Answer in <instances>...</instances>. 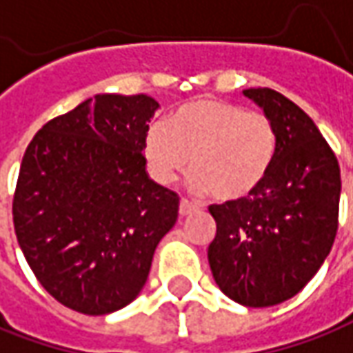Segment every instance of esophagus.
Here are the masks:
<instances>
[{"instance_id": "1", "label": "esophagus", "mask_w": 353, "mask_h": 353, "mask_svg": "<svg viewBox=\"0 0 353 353\" xmlns=\"http://www.w3.org/2000/svg\"><path fill=\"white\" fill-rule=\"evenodd\" d=\"M193 212H196L195 205L191 201H187V199H181L179 201V216H189Z\"/></svg>"}]
</instances>
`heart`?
I'll use <instances>...</instances> for the list:
<instances>
[{"label":"heart","mask_w":353,"mask_h":353,"mask_svg":"<svg viewBox=\"0 0 353 353\" xmlns=\"http://www.w3.org/2000/svg\"><path fill=\"white\" fill-rule=\"evenodd\" d=\"M272 119L228 100L201 98L177 110L170 121L148 129L145 154L152 176L172 183L185 172L199 195L230 203L255 193L276 158Z\"/></svg>","instance_id":"1"}]
</instances>
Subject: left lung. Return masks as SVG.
Instances as JSON below:
<instances>
[{
  "label": "left lung",
  "mask_w": 353,
  "mask_h": 353,
  "mask_svg": "<svg viewBox=\"0 0 353 353\" xmlns=\"http://www.w3.org/2000/svg\"><path fill=\"white\" fill-rule=\"evenodd\" d=\"M276 127V158L255 193L210 205L216 236L208 263L220 290L247 307L299 294L330 253L338 230L340 166L313 119L272 88H249Z\"/></svg>",
  "instance_id": "8db88e82"
}]
</instances>
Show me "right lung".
Returning <instances> with one entry per match:
<instances>
[{"label": "right lung", "mask_w": 353, "mask_h": 353, "mask_svg": "<svg viewBox=\"0 0 353 353\" xmlns=\"http://www.w3.org/2000/svg\"><path fill=\"white\" fill-rule=\"evenodd\" d=\"M146 94H96L50 119L26 146L13 226L46 292L85 315L129 305L145 286L179 196L146 176Z\"/></svg>", "instance_id": "add662e5"}]
</instances>
